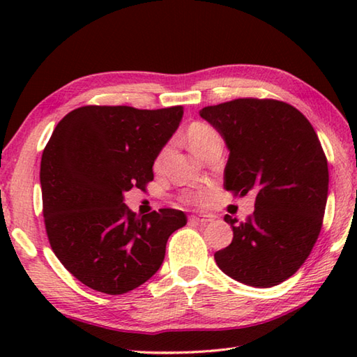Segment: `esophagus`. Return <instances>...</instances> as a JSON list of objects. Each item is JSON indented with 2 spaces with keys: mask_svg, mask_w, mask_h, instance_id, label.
Returning <instances> with one entry per match:
<instances>
[{
  "mask_svg": "<svg viewBox=\"0 0 357 357\" xmlns=\"http://www.w3.org/2000/svg\"><path fill=\"white\" fill-rule=\"evenodd\" d=\"M190 221L193 224H208V222L213 221V216H210V215H193V216H190Z\"/></svg>",
  "mask_w": 357,
  "mask_h": 357,
  "instance_id": "34e87169",
  "label": "esophagus"
}]
</instances>
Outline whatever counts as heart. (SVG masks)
I'll return each instance as SVG.
<instances>
[{
    "mask_svg": "<svg viewBox=\"0 0 357 357\" xmlns=\"http://www.w3.org/2000/svg\"><path fill=\"white\" fill-rule=\"evenodd\" d=\"M216 138H219V135L216 133L215 128H211L210 126L204 124V123H193L190 127L187 128V142L190 149L195 151V153H198L199 156L202 155V151L206 150V147L211 141H215ZM167 153V149L159 151V155L155 159V170H159L162 165L164 161V156Z\"/></svg>",
    "mask_w": 357,
    "mask_h": 357,
    "instance_id": "b5f03b06",
    "label": "heart"
}]
</instances>
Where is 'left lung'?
<instances>
[{"instance_id":"8db88e82","label":"left lung","mask_w":357,"mask_h":357,"mask_svg":"<svg viewBox=\"0 0 357 357\" xmlns=\"http://www.w3.org/2000/svg\"><path fill=\"white\" fill-rule=\"evenodd\" d=\"M221 133L229 161L224 187L256 195L247 221L225 215L233 241L215 253L227 276L267 288L305 262L321 233L328 196V164L310 121L276 100H239L199 112Z\"/></svg>"}]
</instances>
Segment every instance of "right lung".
I'll use <instances>...</instances> for the list:
<instances>
[{"label": "right lung", "instance_id": "add662e5", "mask_svg": "<svg viewBox=\"0 0 357 357\" xmlns=\"http://www.w3.org/2000/svg\"><path fill=\"white\" fill-rule=\"evenodd\" d=\"M181 105L139 110L86 105L59 121L43 151L40 181L45 231L53 253L82 284L105 294L142 285L161 267L184 211L144 216L124 204L146 190L153 162L183 119Z\"/></svg>", "mask_w": 357, "mask_h": 357}]
</instances>
